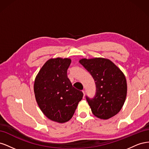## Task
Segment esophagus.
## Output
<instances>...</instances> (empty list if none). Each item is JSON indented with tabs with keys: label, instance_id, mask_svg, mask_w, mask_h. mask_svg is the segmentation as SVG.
Segmentation results:
<instances>
[{
	"label": "esophagus",
	"instance_id": "obj_1",
	"mask_svg": "<svg viewBox=\"0 0 149 149\" xmlns=\"http://www.w3.org/2000/svg\"><path fill=\"white\" fill-rule=\"evenodd\" d=\"M83 94H84V97L85 96V91H84V90H83Z\"/></svg>",
	"mask_w": 149,
	"mask_h": 149
}]
</instances>
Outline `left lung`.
<instances>
[{
	"mask_svg": "<svg viewBox=\"0 0 149 149\" xmlns=\"http://www.w3.org/2000/svg\"><path fill=\"white\" fill-rule=\"evenodd\" d=\"M95 81V96L86 100L93 114L101 119L116 115L123 107L127 95V82L124 73L111 60L103 58L79 60Z\"/></svg>",
	"mask_w": 149,
	"mask_h": 149,
	"instance_id": "8db88e82",
	"label": "left lung"
}]
</instances>
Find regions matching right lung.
<instances>
[{"instance_id": "1", "label": "right lung", "mask_w": 149, "mask_h": 149, "mask_svg": "<svg viewBox=\"0 0 149 149\" xmlns=\"http://www.w3.org/2000/svg\"><path fill=\"white\" fill-rule=\"evenodd\" d=\"M71 62L70 58L49 59L35 79V96L40 109L49 119L59 123L71 119L83 96L67 76Z\"/></svg>"}]
</instances>
